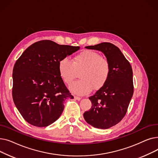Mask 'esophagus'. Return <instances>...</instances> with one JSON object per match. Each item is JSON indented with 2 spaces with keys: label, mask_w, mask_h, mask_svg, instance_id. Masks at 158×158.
Wrapping results in <instances>:
<instances>
[{
  "label": "esophagus",
  "mask_w": 158,
  "mask_h": 158,
  "mask_svg": "<svg viewBox=\"0 0 158 158\" xmlns=\"http://www.w3.org/2000/svg\"><path fill=\"white\" fill-rule=\"evenodd\" d=\"M74 98L76 99V100H77V101H80L81 98L79 97H77V96H74Z\"/></svg>",
  "instance_id": "34e87169"
}]
</instances>
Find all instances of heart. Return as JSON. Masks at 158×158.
Returning <instances> with one entry per match:
<instances>
[{"label":"heart","mask_w":158,"mask_h":158,"mask_svg":"<svg viewBox=\"0 0 158 158\" xmlns=\"http://www.w3.org/2000/svg\"><path fill=\"white\" fill-rule=\"evenodd\" d=\"M81 79L73 82L70 89L77 95H83L102 88L111 74V64L106 57L92 50H85L75 56L72 61L63 57L58 63V72L65 84L70 85L81 71Z\"/></svg>","instance_id":"1"}]
</instances>
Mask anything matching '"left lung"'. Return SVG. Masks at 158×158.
Instances as JSON below:
<instances>
[{
	"label": "left lung",
	"instance_id": "1",
	"mask_svg": "<svg viewBox=\"0 0 158 158\" xmlns=\"http://www.w3.org/2000/svg\"><path fill=\"white\" fill-rule=\"evenodd\" d=\"M85 48L104 54L111 64V74L106 84L89 97L92 106L85 112L84 118L94 127L108 129L119 123L127 113L134 92L132 67L118 47L111 43Z\"/></svg>",
	"mask_w": 158,
	"mask_h": 158
}]
</instances>
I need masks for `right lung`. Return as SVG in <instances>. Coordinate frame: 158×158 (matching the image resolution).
Returning a JSON list of instances; mask_svg holds the SVG:
<instances>
[{
  "instance_id": "add662e5",
  "label": "right lung",
  "mask_w": 158,
  "mask_h": 158,
  "mask_svg": "<svg viewBox=\"0 0 158 158\" xmlns=\"http://www.w3.org/2000/svg\"><path fill=\"white\" fill-rule=\"evenodd\" d=\"M41 40L26 48L13 70L12 95L22 117L36 127H47L60 118L64 102L73 98L58 72V63L79 49Z\"/></svg>"
}]
</instances>
